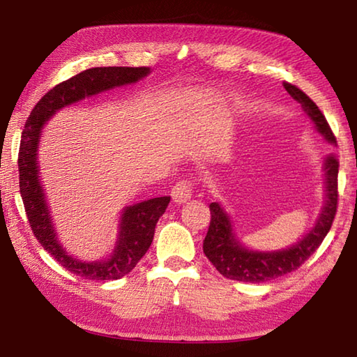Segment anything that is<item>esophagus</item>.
I'll return each instance as SVG.
<instances>
[{
  "label": "esophagus",
  "mask_w": 357,
  "mask_h": 357,
  "mask_svg": "<svg viewBox=\"0 0 357 357\" xmlns=\"http://www.w3.org/2000/svg\"><path fill=\"white\" fill-rule=\"evenodd\" d=\"M193 193V187H192V181L189 179H183L179 181V183H176L173 185L172 189V198L174 203H185L190 200Z\"/></svg>",
  "instance_id": "esophagus-1"
}]
</instances>
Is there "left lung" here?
Instances as JSON below:
<instances>
[{
  "label": "left lung",
  "mask_w": 357,
  "mask_h": 357,
  "mask_svg": "<svg viewBox=\"0 0 357 357\" xmlns=\"http://www.w3.org/2000/svg\"><path fill=\"white\" fill-rule=\"evenodd\" d=\"M283 86L304 108L310 119L315 124V129L326 140L337 144L335 135L332 134L324 114L317 107L309 96L301 91L291 83H283ZM324 170V206L318 215V220L304 238L298 241L288 249L277 252H255L249 250L239 243L233 233L231 220L219 203H211V222L203 241V252L219 273L231 280L261 283L285 275L296 271L301 264L321 245L326 234L329 233L337 213V176H338V160L334 154L328 155L323 164Z\"/></svg>",
  "instance_id": "8db88e82"
}]
</instances>
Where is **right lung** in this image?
<instances>
[{"label":"right lung","instance_id":"1","mask_svg":"<svg viewBox=\"0 0 357 357\" xmlns=\"http://www.w3.org/2000/svg\"><path fill=\"white\" fill-rule=\"evenodd\" d=\"M148 74L149 68H93L83 70L52 88L36 104L22 132L19 151L20 195L33 234L63 268L83 279L116 280L129 274L153 243L155 223L165 213L170 197L151 198L134 206L124 208L121 215L118 241L112 257L102 261H82L64 250L52 223L38 170L40 132L47 121L63 107L75 104L84 98H91L102 91H108L112 88L137 83Z\"/></svg>","mask_w":357,"mask_h":357}]
</instances>
